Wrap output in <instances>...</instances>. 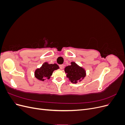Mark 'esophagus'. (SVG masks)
<instances>
[{
	"label": "esophagus",
	"instance_id": "34e87169",
	"mask_svg": "<svg viewBox=\"0 0 125 125\" xmlns=\"http://www.w3.org/2000/svg\"><path fill=\"white\" fill-rule=\"evenodd\" d=\"M60 69H63L64 68V67H65V66H64V65H60L59 66Z\"/></svg>",
	"mask_w": 125,
	"mask_h": 125
}]
</instances>
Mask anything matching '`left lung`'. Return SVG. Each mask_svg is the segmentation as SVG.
Here are the masks:
<instances>
[{
  "mask_svg": "<svg viewBox=\"0 0 125 125\" xmlns=\"http://www.w3.org/2000/svg\"><path fill=\"white\" fill-rule=\"evenodd\" d=\"M71 65L65 68V71L67 73V77L69 78L72 83H76L78 81L83 78L85 76V72L82 68L79 67L75 62H71Z\"/></svg>",
  "mask_w": 125,
  "mask_h": 125,
  "instance_id": "obj_1",
  "label": "left lung"
}]
</instances>
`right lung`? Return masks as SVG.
<instances>
[{
  "label": "right lung",
  "instance_id": "obj_1",
  "mask_svg": "<svg viewBox=\"0 0 125 125\" xmlns=\"http://www.w3.org/2000/svg\"><path fill=\"white\" fill-rule=\"evenodd\" d=\"M59 68L58 66L56 63L48 64L44 63L40 69H37L35 72V77L39 80L44 81L49 79L52 74V72Z\"/></svg>",
  "mask_w": 125,
  "mask_h": 125
}]
</instances>
